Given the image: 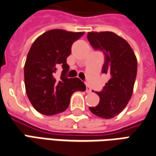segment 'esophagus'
Returning a JSON list of instances; mask_svg holds the SVG:
<instances>
[{"label":"esophagus","instance_id":"34e87169","mask_svg":"<svg viewBox=\"0 0 156 156\" xmlns=\"http://www.w3.org/2000/svg\"><path fill=\"white\" fill-rule=\"evenodd\" d=\"M92 89L88 85H86V93H91Z\"/></svg>","mask_w":156,"mask_h":156}]
</instances>
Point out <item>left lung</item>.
<instances>
[{
    "mask_svg": "<svg viewBox=\"0 0 156 156\" xmlns=\"http://www.w3.org/2000/svg\"><path fill=\"white\" fill-rule=\"evenodd\" d=\"M88 40L95 50L105 54L102 73L109 75L102 91L96 92L99 103L89 110L98 117L112 119L120 114L130 99L137 74V59L124 39L112 32H91Z\"/></svg>",
    "mask_w": 156,
    "mask_h": 156,
    "instance_id": "obj_1",
    "label": "left lung"
}]
</instances>
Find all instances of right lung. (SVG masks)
Segmentation results:
<instances>
[{
  "mask_svg": "<svg viewBox=\"0 0 156 156\" xmlns=\"http://www.w3.org/2000/svg\"><path fill=\"white\" fill-rule=\"evenodd\" d=\"M84 32L53 29L44 32L32 43L24 66L26 92L32 106L44 115H54L68 108L72 94L85 91L86 86L79 78H68L67 58L71 54L75 41ZM59 66L60 78H55Z\"/></svg>",
  "mask_w": 156,
  "mask_h": 156,
  "instance_id": "right-lung-1",
  "label": "right lung"
}]
</instances>
